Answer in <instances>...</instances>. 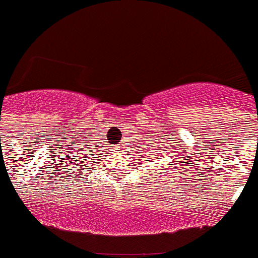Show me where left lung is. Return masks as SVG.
<instances>
[{
    "label": "left lung",
    "instance_id": "obj_1",
    "mask_svg": "<svg viewBox=\"0 0 258 258\" xmlns=\"http://www.w3.org/2000/svg\"><path fill=\"white\" fill-rule=\"evenodd\" d=\"M164 150H165V147H163V151H164ZM162 156H168V154H162V155H160V159H162ZM176 159H177V158H176ZM171 163H173V164H172L173 168L177 169V167H179V164H177L176 162H171ZM167 165H168V167H169V165H171V164H167ZM167 171H168V169H167Z\"/></svg>",
    "mask_w": 258,
    "mask_h": 258
}]
</instances>
